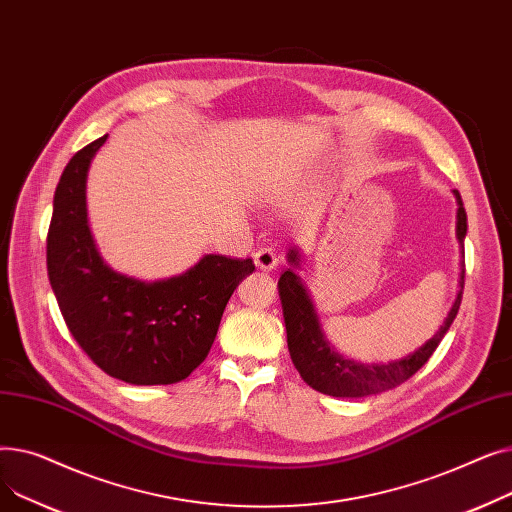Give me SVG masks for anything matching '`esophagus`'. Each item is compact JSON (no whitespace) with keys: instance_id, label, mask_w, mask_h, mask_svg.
<instances>
[{"instance_id":"1","label":"esophagus","mask_w":512,"mask_h":512,"mask_svg":"<svg viewBox=\"0 0 512 512\" xmlns=\"http://www.w3.org/2000/svg\"><path fill=\"white\" fill-rule=\"evenodd\" d=\"M253 261H255V265L259 267V270H263V272H272V270H276V265H278V257H276V253L272 249H259L253 255Z\"/></svg>"}]
</instances>
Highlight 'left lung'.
I'll return each mask as SVG.
<instances>
[{
    "instance_id": "left-lung-1",
    "label": "left lung",
    "mask_w": 512,
    "mask_h": 512,
    "mask_svg": "<svg viewBox=\"0 0 512 512\" xmlns=\"http://www.w3.org/2000/svg\"><path fill=\"white\" fill-rule=\"evenodd\" d=\"M456 205V240L461 245V253L465 259V236H467V213L463 207V199L459 191H452ZM286 272L280 276V301L284 309V324L288 351L294 367L299 369L301 378L317 392L330 394L338 398H359L386 392L396 388L398 384L407 382L413 373H417L427 359L434 355L438 344L446 336L448 328L459 313L463 286H465V261H461V278L456 299L444 317L438 332L425 340L413 353L388 361V363H361L340 355L334 344L326 338L319 324V315L313 305L311 292L307 290L303 278L297 270H301V249L292 247L288 251Z\"/></svg>"
}]
</instances>
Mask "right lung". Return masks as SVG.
<instances>
[{"mask_svg":"<svg viewBox=\"0 0 512 512\" xmlns=\"http://www.w3.org/2000/svg\"><path fill=\"white\" fill-rule=\"evenodd\" d=\"M105 139L80 149L56 188L49 284L70 334L107 375L134 386L176 384L205 361L232 292L255 263L203 255L182 274L151 282L112 270L87 213L89 168Z\"/></svg>","mask_w":512,"mask_h":512,"instance_id":"right-lung-1","label":"right lung"}]
</instances>
